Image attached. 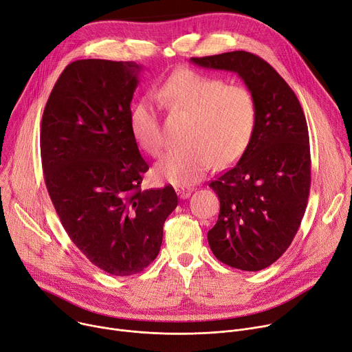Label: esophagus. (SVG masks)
I'll use <instances>...</instances> for the list:
<instances>
[{"label": "esophagus", "instance_id": "esophagus-1", "mask_svg": "<svg viewBox=\"0 0 352 352\" xmlns=\"http://www.w3.org/2000/svg\"><path fill=\"white\" fill-rule=\"evenodd\" d=\"M175 191H177V194H178V197L182 198V199L188 198V197L191 195V192H192V190L188 188V186H177Z\"/></svg>", "mask_w": 352, "mask_h": 352}]
</instances>
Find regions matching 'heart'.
Returning a JSON list of instances; mask_svg holds the SVG:
<instances>
[{"label": "heart", "mask_w": 352, "mask_h": 352, "mask_svg": "<svg viewBox=\"0 0 352 352\" xmlns=\"http://www.w3.org/2000/svg\"><path fill=\"white\" fill-rule=\"evenodd\" d=\"M157 102L170 111L190 116L186 146L167 151L157 162L158 179L184 186L201 181L215 167L236 161L248 148L257 124L253 93L241 85L194 69H178L155 89ZM130 130L138 147L157 157L164 147L158 110L151 98L130 109Z\"/></svg>", "instance_id": "1"}]
</instances>
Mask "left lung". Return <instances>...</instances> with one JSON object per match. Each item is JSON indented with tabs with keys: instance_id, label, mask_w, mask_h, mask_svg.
Segmentation results:
<instances>
[{
	"instance_id": "8db88e82",
	"label": "left lung",
	"mask_w": 352,
	"mask_h": 352,
	"mask_svg": "<svg viewBox=\"0 0 352 352\" xmlns=\"http://www.w3.org/2000/svg\"><path fill=\"white\" fill-rule=\"evenodd\" d=\"M191 60L238 74L254 96L252 142L236 166L209 184L221 209L208 243L230 267L262 270L287 250L306 212L311 184L306 116L286 80L257 55L235 51Z\"/></svg>"
}]
</instances>
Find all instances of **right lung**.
Instances as JSON below:
<instances>
[{
	"instance_id": "obj_1",
	"label": "right lung",
	"mask_w": 352,
	"mask_h": 352,
	"mask_svg": "<svg viewBox=\"0 0 352 352\" xmlns=\"http://www.w3.org/2000/svg\"><path fill=\"white\" fill-rule=\"evenodd\" d=\"M142 66L82 59L69 63L41 123L43 178L69 238L113 276L144 270L178 204L171 185L142 190L148 164L130 130Z\"/></svg>"
}]
</instances>
